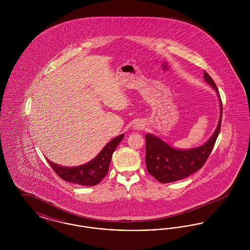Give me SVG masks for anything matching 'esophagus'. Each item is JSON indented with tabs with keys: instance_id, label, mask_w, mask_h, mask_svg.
<instances>
[{
	"instance_id": "34e87169",
	"label": "esophagus",
	"mask_w": 250,
	"mask_h": 250,
	"mask_svg": "<svg viewBox=\"0 0 250 250\" xmlns=\"http://www.w3.org/2000/svg\"><path fill=\"white\" fill-rule=\"evenodd\" d=\"M134 127H135V129H142L143 127V125L140 124V123H137V124L134 125Z\"/></svg>"
}]
</instances>
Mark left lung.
<instances>
[{"label":"left lung","instance_id":"1","mask_svg":"<svg viewBox=\"0 0 250 250\" xmlns=\"http://www.w3.org/2000/svg\"><path fill=\"white\" fill-rule=\"evenodd\" d=\"M203 77L204 81L215 90L220 100V117L218 125L214 134L209 139V141H207V143H204L202 146L188 150L175 149L163 142L161 139L152 134H147L145 136V162L147 170L160 183H171L188 177L204 165L214 148V143L221 127L222 102L218 89L213 79L205 71Z\"/></svg>","mask_w":250,"mask_h":250}]
</instances>
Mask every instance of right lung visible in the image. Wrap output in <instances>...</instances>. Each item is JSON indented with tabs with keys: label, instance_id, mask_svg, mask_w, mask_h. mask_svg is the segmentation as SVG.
I'll return each instance as SVG.
<instances>
[{
	"label": "right lung",
	"instance_id": "right-lung-1",
	"mask_svg": "<svg viewBox=\"0 0 250 250\" xmlns=\"http://www.w3.org/2000/svg\"><path fill=\"white\" fill-rule=\"evenodd\" d=\"M123 138L124 134L114 138L107 143L93 160L84 165L78 167L60 166L48 159L47 160L49 166L62 180L82 186H95L107 175L112 154Z\"/></svg>",
	"mask_w": 250,
	"mask_h": 250
}]
</instances>
